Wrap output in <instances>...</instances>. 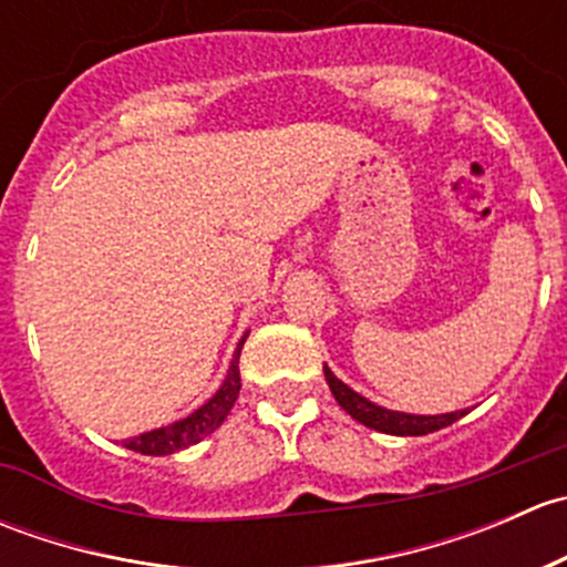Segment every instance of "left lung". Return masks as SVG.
Returning a JSON list of instances; mask_svg holds the SVG:
<instances>
[{"label": "left lung", "instance_id": "1", "mask_svg": "<svg viewBox=\"0 0 567 567\" xmlns=\"http://www.w3.org/2000/svg\"><path fill=\"white\" fill-rule=\"evenodd\" d=\"M326 384H329L331 394H334L337 403L348 411L357 422L373 427V431L390 433V436H425V433L442 431V427L453 425L455 420L468 414V409L450 411V414H405V411H392L384 409V405L373 403L364 394L353 392L351 386L342 384L334 373L323 364Z\"/></svg>", "mask_w": 567, "mask_h": 567}]
</instances>
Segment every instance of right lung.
<instances>
[{
	"mask_svg": "<svg viewBox=\"0 0 567 567\" xmlns=\"http://www.w3.org/2000/svg\"><path fill=\"white\" fill-rule=\"evenodd\" d=\"M247 337H249V331L241 337V342H238L236 353H233L230 370H227L225 381H221V386L216 390V394L208 400V403H203L197 411H192V414L183 416V420L173 422V425L140 433V436H134V439H125L123 447L134 450V453H142V455H173V453H177V450H186V447H192V444L203 442L205 436H210V433H214L216 427L227 420L233 403L238 400V392H241V370H238V357H241V348H244V340H247Z\"/></svg>",
	"mask_w": 567,
	"mask_h": 567,
	"instance_id": "add662e5",
	"label": "right lung"
}]
</instances>
